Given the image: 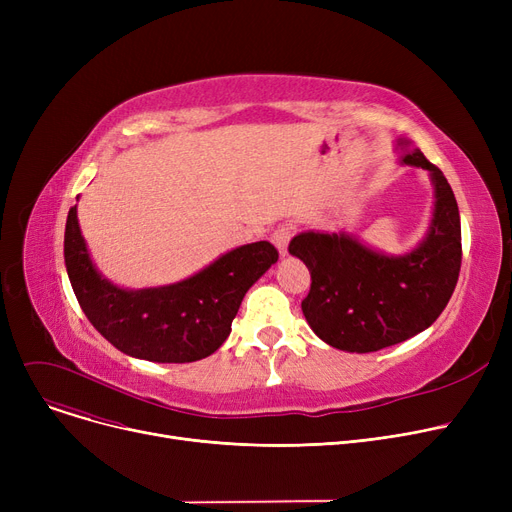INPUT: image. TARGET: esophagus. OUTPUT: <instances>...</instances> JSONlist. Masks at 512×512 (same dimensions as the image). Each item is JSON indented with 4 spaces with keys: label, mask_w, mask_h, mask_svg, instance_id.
<instances>
[{
    "label": "esophagus",
    "mask_w": 512,
    "mask_h": 512,
    "mask_svg": "<svg viewBox=\"0 0 512 512\" xmlns=\"http://www.w3.org/2000/svg\"><path fill=\"white\" fill-rule=\"evenodd\" d=\"M290 236H292V226H288V224L278 226V228L274 230V234H272V242H274V245L278 247V251H280V255H282V257H284V255H288V242H290Z\"/></svg>",
    "instance_id": "1"
}]
</instances>
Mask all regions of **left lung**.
<instances>
[{
	"label": "left lung",
	"instance_id": "8db88e82",
	"mask_svg": "<svg viewBox=\"0 0 512 512\" xmlns=\"http://www.w3.org/2000/svg\"><path fill=\"white\" fill-rule=\"evenodd\" d=\"M400 164L423 168L434 184L432 222L405 255L375 251L346 232H303L288 245L311 272L301 303L311 330L346 353H373L427 330L448 305L461 272V215L444 174L409 141Z\"/></svg>",
	"mask_w": 512,
	"mask_h": 512
}]
</instances>
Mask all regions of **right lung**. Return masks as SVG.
<instances>
[{
  "label": "right lung",
  "mask_w": 512,
  "mask_h": 512,
  "mask_svg": "<svg viewBox=\"0 0 512 512\" xmlns=\"http://www.w3.org/2000/svg\"><path fill=\"white\" fill-rule=\"evenodd\" d=\"M64 261L80 309L93 328L128 357L193 363L218 351L247 290L278 261L267 240L236 247L191 278L155 288H122L91 259L70 207Z\"/></svg>",
  "instance_id": "add662e5"
}]
</instances>
